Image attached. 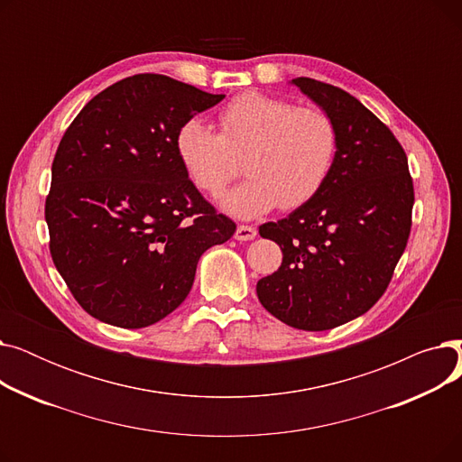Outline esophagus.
<instances>
[{"label":"esophagus","instance_id":"1","mask_svg":"<svg viewBox=\"0 0 462 462\" xmlns=\"http://www.w3.org/2000/svg\"><path fill=\"white\" fill-rule=\"evenodd\" d=\"M234 237H236L237 241H251V239L256 237V228H254V226H249V225H239V226L236 228Z\"/></svg>","mask_w":462,"mask_h":462}]
</instances>
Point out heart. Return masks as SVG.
<instances>
[{
    "label": "heart",
    "instance_id": "heart-1",
    "mask_svg": "<svg viewBox=\"0 0 462 462\" xmlns=\"http://www.w3.org/2000/svg\"><path fill=\"white\" fill-rule=\"evenodd\" d=\"M217 124L218 133L187 119L176 134V153L189 180L211 197L226 189L244 162L249 178L221 200L234 217L300 208L331 174L338 131L322 108L247 91L218 112Z\"/></svg>",
    "mask_w": 462,
    "mask_h": 462
}]
</instances>
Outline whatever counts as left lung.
<instances>
[{"label":"left lung","instance_id":"1","mask_svg":"<svg viewBox=\"0 0 462 462\" xmlns=\"http://www.w3.org/2000/svg\"><path fill=\"white\" fill-rule=\"evenodd\" d=\"M337 125L331 174L314 197L258 228L282 251L258 281L260 303L281 322L324 331L365 314L385 292L411 228L414 185L399 140L341 88L294 79Z\"/></svg>","mask_w":462,"mask_h":462}]
</instances>
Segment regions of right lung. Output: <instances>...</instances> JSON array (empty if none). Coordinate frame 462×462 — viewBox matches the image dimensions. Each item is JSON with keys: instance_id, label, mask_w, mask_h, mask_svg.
<instances>
[{"instance_id": "add662e5", "label": "right lung", "mask_w": 462, "mask_h": 462, "mask_svg": "<svg viewBox=\"0 0 462 462\" xmlns=\"http://www.w3.org/2000/svg\"><path fill=\"white\" fill-rule=\"evenodd\" d=\"M223 99L143 72L95 95L65 131L44 218L56 270L93 319L127 329L162 320L200 256L234 236L176 153L185 121Z\"/></svg>"}]
</instances>
